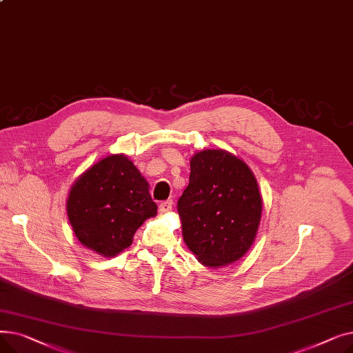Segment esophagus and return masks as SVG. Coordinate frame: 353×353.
I'll return each instance as SVG.
<instances>
[{
	"instance_id": "esophagus-1",
	"label": "esophagus",
	"mask_w": 353,
	"mask_h": 353,
	"mask_svg": "<svg viewBox=\"0 0 353 353\" xmlns=\"http://www.w3.org/2000/svg\"><path fill=\"white\" fill-rule=\"evenodd\" d=\"M172 208H173V201L172 200H165V201L160 203L159 212H160V214H165V213H169L172 210Z\"/></svg>"
}]
</instances>
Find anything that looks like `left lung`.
Wrapping results in <instances>:
<instances>
[{
  "mask_svg": "<svg viewBox=\"0 0 353 353\" xmlns=\"http://www.w3.org/2000/svg\"><path fill=\"white\" fill-rule=\"evenodd\" d=\"M263 200L250 167L226 150L190 159L189 186L177 201L183 240L208 268H225L252 248Z\"/></svg>",
  "mask_w": 353,
  "mask_h": 353,
  "instance_id": "obj_1",
  "label": "left lung"
}]
</instances>
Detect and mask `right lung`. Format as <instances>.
Returning <instances> with one entry per match:
<instances>
[{
  "instance_id": "1",
  "label": "right lung",
  "mask_w": 353,
  "mask_h": 353,
  "mask_svg": "<svg viewBox=\"0 0 353 353\" xmlns=\"http://www.w3.org/2000/svg\"><path fill=\"white\" fill-rule=\"evenodd\" d=\"M148 189L125 154H110L90 165L71 184L65 203L79 242L103 257L130 248L136 230L157 214Z\"/></svg>"
}]
</instances>
